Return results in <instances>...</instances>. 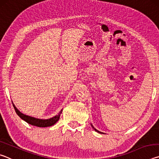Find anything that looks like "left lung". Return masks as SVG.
<instances>
[{"label": "left lung", "instance_id": "8db88e82", "mask_svg": "<svg viewBox=\"0 0 159 159\" xmlns=\"http://www.w3.org/2000/svg\"><path fill=\"white\" fill-rule=\"evenodd\" d=\"M91 125V126H92V128L94 129V130H95L96 132H98V133H100V134H104L103 133H102V132H100V131H99V130H97V129H95V128H94V126L92 125V124H90Z\"/></svg>", "mask_w": 159, "mask_h": 159}]
</instances>
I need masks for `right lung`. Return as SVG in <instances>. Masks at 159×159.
I'll use <instances>...</instances> for the list:
<instances>
[{
	"instance_id": "1",
	"label": "right lung",
	"mask_w": 159,
	"mask_h": 159,
	"mask_svg": "<svg viewBox=\"0 0 159 159\" xmlns=\"http://www.w3.org/2000/svg\"><path fill=\"white\" fill-rule=\"evenodd\" d=\"M12 105L14 107L15 112L17 113V114L20 116L21 119L25 120L26 123H28L29 124H31L32 125L37 126V127H41V128H45V127H49V126H52L55 125L56 123L58 121V120L60 119V114H61V111H62V109L59 112L57 115L55 116L54 117H52L50 118H48V119H41V118H37L30 116L25 115L21 113L20 110H19L15 105L13 104Z\"/></svg>"
}]
</instances>
